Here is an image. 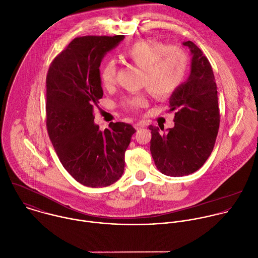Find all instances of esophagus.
I'll return each mask as SVG.
<instances>
[{"instance_id": "obj_1", "label": "esophagus", "mask_w": 258, "mask_h": 258, "mask_svg": "<svg viewBox=\"0 0 258 258\" xmlns=\"http://www.w3.org/2000/svg\"><path fill=\"white\" fill-rule=\"evenodd\" d=\"M145 123L143 122V121H139V122H137V123H135L134 124V126H135V128L138 131V130H141V128H143V127H145Z\"/></svg>"}]
</instances>
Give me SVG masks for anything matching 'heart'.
<instances>
[{
    "instance_id": "b5f03b06",
    "label": "heart",
    "mask_w": 258,
    "mask_h": 258,
    "mask_svg": "<svg viewBox=\"0 0 258 258\" xmlns=\"http://www.w3.org/2000/svg\"><path fill=\"white\" fill-rule=\"evenodd\" d=\"M123 58L142 69V85L156 97H166L175 91L182 83L187 58L182 49L176 46L151 40H141L133 43L122 53ZM116 63L107 59L100 69V80L104 87H109L115 80ZM147 99L144 94H137L123 100V105L135 110L145 105Z\"/></svg>"
}]
</instances>
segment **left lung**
Segmentation results:
<instances>
[{"label": "left lung", "instance_id": "obj_1", "mask_svg": "<svg viewBox=\"0 0 258 258\" xmlns=\"http://www.w3.org/2000/svg\"><path fill=\"white\" fill-rule=\"evenodd\" d=\"M182 44L189 48L192 58L188 79L169 99L170 111L175 110L174 126L163 134L158 126H149L155 165L161 173L174 177L191 174L205 164L214 149L220 125L212 66L192 41Z\"/></svg>", "mask_w": 258, "mask_h": 258}]
</instances>
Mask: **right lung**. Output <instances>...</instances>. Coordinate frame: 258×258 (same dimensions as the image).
<instances>
[{
  "instance_id": "1",
  "label": "right lung",
  "mask_w": 258,
  "mask_h": 258,
  "mask_svg": "<svg viewBox=\"0 0 258 258\" xmlns=\"http://www.w3.org/2000/svg\"><path fill=\"white\" fill-rule=\"evenodd\" d=\"M123 38L77 37L52 60L46 76L49 139L64 169L88 187H105L121 177L136 133L125 122H110L104 132L94 123V106L103 96L101 60Z\"/></svg>"
}]
</instances>
